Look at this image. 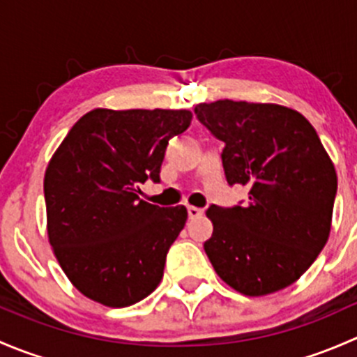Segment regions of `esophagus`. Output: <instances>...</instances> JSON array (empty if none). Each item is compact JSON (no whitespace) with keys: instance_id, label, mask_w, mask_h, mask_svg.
Segmentation results:
<instances>
[{"instance_id":"1","label":"esophagus","mask_w":357,"mask_h":357,"mask_svg":"<svg viewBox=\"0 0 357 357\" xmlns=\"http://www.w3.org/2000/svg\"><path fill=\"white\" fill-rule=\"evenodd\" d=\"M202 214H204V208H199V207H193V205H188V218L190 219L200 218Z\"/></svg>"}]
</instances>
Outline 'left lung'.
Returning a JSON list of instances; mask_svg holds the SVG:
<instances>
[{"instance_id":"8db88e82","label":"left lung","mask_w":357,"mask_h":357,"mask_svg":"<svg viewBox=\"0 0 357 357\" xmlns=\"http://www.w3.org/2000/svg\"><path fill=\"white\" fill-rule=\"evenodd\" d=\"M197 119L225 143L229 185L250 188L245 205H211L205 254L222 282L259 297L297 282L325 247L337 172L307 119L275 103L218 100Z\"/></svg>"}]
</instances>
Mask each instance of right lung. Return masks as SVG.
<instances>
[{"label": "right lung", "mask_w": 357, "mask_h": 357, "mask_svg": "<svg viewBox=\"0 0 357 357\" xmlns=\"http://www.w3.org/2000/svg\"><path fill=\"white\" fill-rule=\"evenodd\" d=\"M190 122V110L95 109L50 160V243L72 285L91 301L126 307L160 283L188 212L142 200L139 186L160 181L165 149Z\"/></svg>", "instance_id": "obj_1"}]
</instances>
